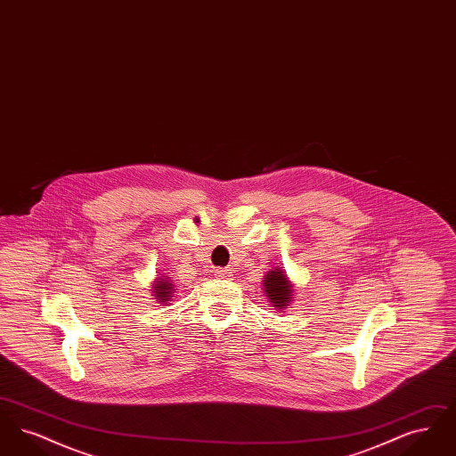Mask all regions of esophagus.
<instances>
[{"instance_id": "34e87169", "label": "esophagus", "mask_w": 456, "mask_h": 456, "mask_svg": "<svg viewBox=\"0 0 456 456\" xmlns=\"http://www.w3.org/2000/svg\"><path fill=\"white\" fill-rule=\"evenodd\" d=\"M214 273H216V277L218 279H225V277H229L231 275V270L229 268H222V266H218L214 270Z\"/></svg>"}]
</instances>
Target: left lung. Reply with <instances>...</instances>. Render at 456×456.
<instances>
[{"mask_svg":"<svg viewBox=\"0 0 456 456\" xmlns=\"http://www.w3.org/2000/svg\"><path fill=\"white\" fill-rule=\"evenodd\" d=\"M263 285H265L266 297L270 299V303L273 304L275 307L287 305V303L290 301L292 285L287 281V277L283 275V272H281V270L268 272Z\"/></svg>","mask_w":456,"mask_h":456,"instance_id":"1","label":"left lung"}]
</instances>
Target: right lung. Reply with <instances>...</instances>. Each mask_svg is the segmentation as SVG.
Returning a JSON list of instances; mask_svg holds the SVG:
<instances>
[{
    "label": "right lung",
    "mask_w": 456,
    "mask_h": 456,
    "mask_svg": "<svg viewBox=\"0 0 456 456\" xmlns=\"http://www.w3.org/2000/svg\"><path fill=\"white\" fill-rule=\"evenodd\" d=\"M171 290H173V283L167 282V281H159V282L153 285V292H155V297L160 301V303H166L171 296Z\"/></svg>",
    "instance_id": "right-lung-1"
}]
</instances>
